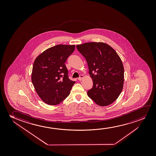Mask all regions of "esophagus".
Masks as SVG:
<instances>
[{
  "instance_id": "esophagus-1",
  "label": "esophagus",
  "mask_w": 156,
  "mask_h": 156,
  "mask_svg": "<svg viewBox=\"0 0 156 156\" xmlns=\"http://www.w3.org/2000/svg\"><path fill=\"white\" fill-rule=\"evenodd\" d=\"M83 75H80V77H79V78H78V80H80H80H82V79H83Z\"/></svg>"
}]
</instances>
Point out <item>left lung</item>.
Listing matches in <instances>:
<instances>
[{
	"mask_svg": "<svg viewBox=\"0 0 156 156\" xmlns=\"http://www.w3.org/2000/svg\"><path fill=\"white\" fill-rule=\"evenodd\" d=\"M87 62L93 85L88 96L100 106L115 102L122 92L124 69L117 52L104 43H87L76 46Z\"/></svg>",
	"mask_w": 156,
	"mask_h": 156,
	"instance_id": "1",
	"label": "left lung"
}]
</instances>
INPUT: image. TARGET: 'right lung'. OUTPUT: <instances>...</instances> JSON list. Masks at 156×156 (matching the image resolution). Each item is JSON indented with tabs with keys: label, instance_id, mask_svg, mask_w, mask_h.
<instances>
[{
	"label": "right lung",
	"instance_id": "right-lung-1",
	"mask_svg": "<svg viewBox=\"0 0 156 156\" xmlns=\"http://www.w3.org/2000/svg\"><path fill=\"white\" fill-rule=\"evenodd\" d=\"M75 48V45H56L46 49L34 61L32 83L39 96L46 104L58 105L70 93L76 81L69 78L64 63Z\"/></svg>",
	"mask_w": 156,
	"mask_h": 156
}]
</instances>
